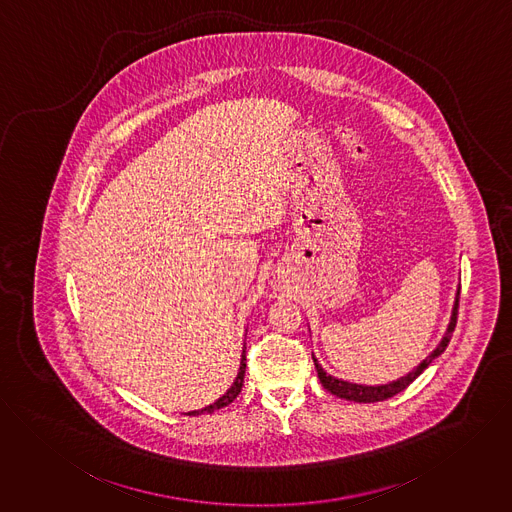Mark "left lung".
<instances>
[{
	"label": "left lung",
	"mask_w": 512,
	"mask_h": 512,
	"mask_svg": "<svg viewBox=\"0 0 512 512\" xmlns=\"http://www.w3.org/2000/svg\"><path fill=\"white\" fill-rule=\"evenodd\" d=\"M457 308H459V288H457V292H455L454 310H452L450 324H448V330H446L442 341L436 345V349H434L418 367H414L408 375L400 377L397 381H391V383H387V385H357V383H349V381L336 379V377L328 375V373L322 369V365L318 363V359H316L314 353H312V359H314V365H316L318 379H320L322 387H324L326 391H330L332 395H336V397L345 398V400H353V402H381V400L395 397L400 391H404L438 355H442V353L446 351L448 343L452 340L455 324H457Z\"/></svg>",
	"instance_id": "left-lung-1"
}]
</instances>
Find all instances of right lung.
Wrapping results in <instances>:
<instances>
[{
  "label": "right lung",
  "mask_w": 512,
  "mask_h": 512,
  "mask_svg": "<svg viewBox=\"0 0 512 512\" xmlns=\"http://www.w3.org/2000/svg\"><path fill=\"white\" fill-rule=\"evenodd\" d=\"M245 361H247V359H245V345H243V353H241V361H239L237 377H235L233 385H231L228 391H226V395H222V397L218 398L216 402H212V404H208V406H204V408H200V410H192V412H188V416H198V414H204V412L212 414L214 410H220V408H224V406L231 404V402L237 398V395L241 393V387H243V377H245V367H247V363H245Z\"/></svg>",
  "instance_id": "right-lung-1"
}]
</instances>
